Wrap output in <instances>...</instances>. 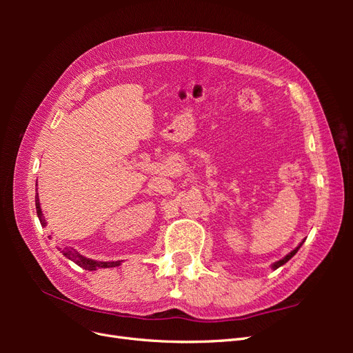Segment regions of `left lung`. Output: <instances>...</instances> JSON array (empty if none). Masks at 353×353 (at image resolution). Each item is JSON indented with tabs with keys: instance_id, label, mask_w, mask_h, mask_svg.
I'll list each match as a JSON object with an SVG mask.
<instances>
[{
	"instance_id": "8db88e82",
	"label": "left lung",
	"mask_w": 353,
	"mask_h": 353,
	"mask_svg": "<svg viewBox=\"0 0 353 353\" xmlns=\"http://www.w3.org/2000/svg\"><path fill=\"white\" fill-rule=\"evenodd\" d=\"M302 244H303V241H302L301 244H299V245H297V248H296L294 250H292V252H290V253H288L287 256H284V258H283V259H280L279 262H275V263H272V270H276V268H280V266H281V265H284L285 262H288V261H290V259L293 258V256H294V254L297 253V250H299V249H301V245H302Z\"/></svg>"
}]
</instances>
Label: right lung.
<instances>
[{"label": "right lung", "instance_id": "1", "mask_svg": "<svg viewBox=\"0 0 353 353\" xmlns=\"http://www.w3.org/2000/svg\"><path fill=\"white\" fill-rule=\"evenodd\" d=\"M35 206H37V213H38V218H39V222L42 227H47V222H46V218L44 215H42V210H41V205H39V197H38V193L35 196ZM61 253L66 256L68 259L73 261L77 265H79L81 268L83 270H88V271H95L99 268H113V266H119L122 261H116V262H101V261H94V259H90V258H85V256L79 254L77 250H73L70 248H65L61 250Z\"/></svg>", "mask_w": 353, "mask_h": 353}]
</instances>
